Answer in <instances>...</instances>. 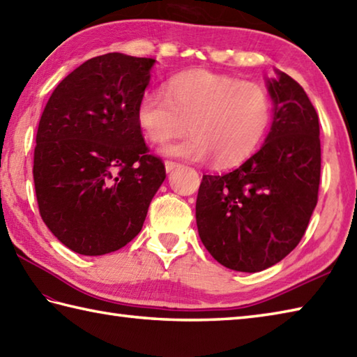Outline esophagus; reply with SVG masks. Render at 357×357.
Listing matches in <instances>:
<instances>
[{"mask_svg":"<svg viewBox=\"0 0 357 357\" xmlns=\"http://www.w3.org/2000/svg\"><path fill=\"white\" fill-rule=\"evenodd\" d=\"M178 167H179L178 162H173V160H165V170H167V173H170L172 170L178 169Z\"/></svg>","mask_w":357,"mask_h":357,"instance_id":"1","label":"esophagus"}]
</instances>
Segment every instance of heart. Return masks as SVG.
Listing matches in <instances>:
<instances>
[{
    "mask_svg": "<svg viewBox=\"0 0 357 357\" xmlns=\"http://www.w3.org/2000/svg\"><path fill=\"white\" fill-rule=\"evenodd\" d=\"M269 121L266 89L208 71L173 77L167 93L146 91L137 107V122L155 144L181 135L188 123L193 136L165 145L164 155L193 162L213 156L221 167L240 164L252 155Z\"/></svg>",
    "mask_w": 357,
    "mask_h": 357,
    "instance_id": "heart-1",
    "label": "heart"
}]
</instances>
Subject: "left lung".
<instances>
[{"mask_svg": "<svg viewBox=\"0 0 357 357\" xmlns=\"http://www.w3.org/2000/svg\"><path fill=\"white\" fill-rule=\"evenodd\" d=\"M272 123L261 149L238 169L204 174L197 198L199 238L216 261L258 272L302 240L317 204L319 116L298 83L275 69L266 79Z\"/></svg>", "mask_w": 357, "mask_h": 357, "instance_id": "8db88e82", "label": "left lung"}]
</instances>
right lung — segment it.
I'll return each mask as SVG.
<instances>
[{"label":"right lung","instance_id":"add662e5","mask_svg":"<svg viewBox=\"0 0 357 357\" xmlns=\"http://www.w3.org/2000/svg\"><path fill=\"white\" fill-rule=\"evenodd\" d=\"M155 63L119 52L89 59L41 114L32 170L40 215L80 255L114 252L135 238L165 179L137 122Z\"/></svg>","mask_w":357,"mask_h":357}]
</instances>
